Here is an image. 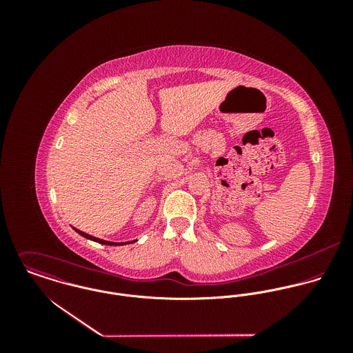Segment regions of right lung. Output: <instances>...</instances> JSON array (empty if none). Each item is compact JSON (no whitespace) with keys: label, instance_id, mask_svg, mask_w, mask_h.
Masks as SVG:
<instances>
[{"label":"right lung","instance_id":"right-lung-1","mask_svg":"<svg viewBox=\"0 0 353 353\" xmlns=\"http://www.w3.org/2000/svg\"><path fill=\"white\" fill-rule=\"evenodd\" d=\"M74 230H76V228H74ZM76 232L80 234L81 236L87 238V239H91V241H94V242H98V243H101V245H107V246H122V245H126V243H133V242H136V241H132V242H121V243H117V242H108V241H103V239H99V238H95V236H92V235H88V234L80 231V230H76Z\"/></svg>","mask_w":353,"mask_h":353}]
</instances>
